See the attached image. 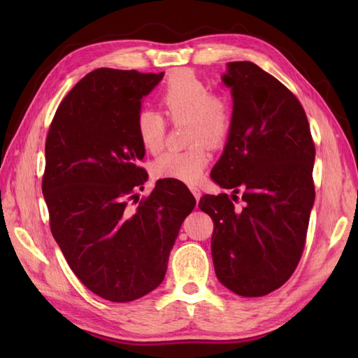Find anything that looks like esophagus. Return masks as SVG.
Instances as JSON below:
<instances>
[{
	"label": "esophagus",
	"instance_id": "obj_1",
	"mask_svg": "<svg viewBox=\"0 0 358 358\" xmlns=\"http://www.w3.org/2000/svg\"><path fill=\"white\" fill-rule=\"evenodd\" d=\"M189 189H191L192 195L195 196L196 201H199V200H200V196H201V191H200V187H199V186H195V185H191V186H189Z\"/></svg>",
	"mask_w": 358,
	"mask_h": 358
}]
</instances>
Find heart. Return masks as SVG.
I'll use <instances>...</instances> for the list:
<instances>
[{
	"label": "heart",
	"instance_id": "obj_1",
	"mask_svg": "<svg viewBox=\"0 0 358 358\" xmlns=\"http://www.w3.org/2000/svg\"><path fill=\"white\" fill-rule=\"evenodd\" d=\"M159 104L172 123L186 121V141L192 144L181 150L164 152L155 159L152 171L157 178L194 183L210 159L206 143L220 146L231 132V103L226 96L210 92L206 81L195 72L180 69L164 81L159 90ZM166 127V120L155 110L143 109L136 117L140 143L149 152L163 148Z\"/></svg>",
	"mask_w": 358,
	"mask_h": 358
}]
</instances>
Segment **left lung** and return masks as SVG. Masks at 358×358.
Returning a JSON list of instances; mask_svg holds the SVG:
<instances>
[{
  "label": "left lung",
  "instance_id": "1",
  "mask_svg": "<svg viewBox=\"0 0 358 358\" xmlns=\"http://www.w3.org/2000/svg\"><path fill=\"white\" fill-rule=\"evenodd\" d=\"M222 80L234 100L232 127L210 178L234 194H206L199 208L214 222L220 283L241 296H262L291 278L305 249L315 146L303 106L272 75L234 62ZM238 192L241 210L233 206Z\"/></svg>",
  "mask_w": 358,
  "mask_h": 358
}]
</instances>
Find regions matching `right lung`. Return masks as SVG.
I'll list each match as a JSON object with an SVG mask.
<instances>
[{"label": "right lung", "instance_id": "1", "mask_svg": "<svg viewBox=\"0 0 358 358\" xmlns=\"http://www.w3.org/2000/svg\"><path fill=\"white\" fill-rule=\"evenodd\" d=\"M163 75L106 67L87 73L59 103L45 138L52 235L81 283L109 301H132L159 286L195 208L187 186L171 178L158 180L138 207L128 203L148 181L136 117Z\"/></svg>", "mask_w": 358, "mask_h": 358}]
</instances>
